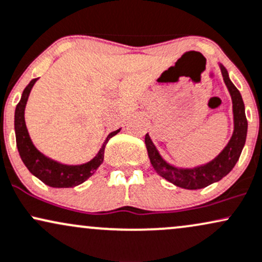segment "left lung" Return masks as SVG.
<instances>
[{
  "label": "left lung",
  "mask_w": 262,
  "mask_h": 262,
  "mask_svg": "<svg viewBox=\"0 0 262 262\" xmlns=\"http://www.w3.org/2000/svg\"><path fill=\"white\" fill-rule=\"evenodd\" d=\"M220 67L223 76V81L228 88L230 97H232L234 131H233L232 138L229 140L228 144L224 147V149L216 158L212 159L207 164L201 165V167L192 169L177 168L162 158L148 134L144 137V143H146L147 152H148L150 164L153 165L155 170L169 183L183 187V189H202V187L211 185V184L220 181L222 178L226 177L238 162L243 147L245 144V140H247L248 120L245 116V106L242 94L239 93L238 89L229 79L226 67L223 64H220Z\"/></svg>",
  "instance_id": "obj_1"
}]
</instances>
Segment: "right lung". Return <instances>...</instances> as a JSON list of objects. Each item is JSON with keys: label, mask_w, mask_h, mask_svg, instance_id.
<instances>
[{"label": "right lung", "mask_w": 262, "mask_h": 262, "mask_svg": "<svg viewBox=\"0 0 262 262\" xmlns=\"http://www.w3.org/2000/svg\"><path fill=\"white\" fill-rule=\"evenodd\" d=\"M38 81V78H34L30 81L23 91L19 103L15 106L14 113V131H15V141H17V148L19 156L23 161L24 165L28 170L32 173L34 177L38 178L42 183L51 187H73L84 183L89 177L94 174L98 167L104 161V149L107 141L113 136H115L120 128L116 131L110 132L107 135L106 140L104 141L103 146L98 155L94 157L92 161L84 164L79 165H67L58 163L54 159L49 158L41 152L36 149L32 140H30L29 134H28L26 120H24V110H26V104L28 101L30 91H32L34 83Z\"/></svg>", "instance_id": "add662e5"}]
</instances>
